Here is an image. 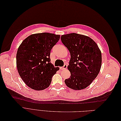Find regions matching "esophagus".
Returning a JSON list of instances; mask_svg holds the SVG:
<instances>
[{
	"label": "esophagus",
	"mask_w": 121,
	"mask_h": 121,
	"mask_svg": "<svg viewBox=\"0 0 121 121\" xmlns=\"http://www.w3.org/2000/svg\"><path fill=\"white\" fill-rule=\"evenodd\" d=\"M67 65H64V66H62V67H60V69H61V70H64V69H66V68H67Z\"/></svg>",
	"instance_id": "esophagus-1"
}]
</instances>
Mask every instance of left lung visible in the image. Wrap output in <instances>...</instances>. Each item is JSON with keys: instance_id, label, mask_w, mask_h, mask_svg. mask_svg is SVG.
I'll list each match as a JSON object with an SVG mask.
<instances>
[{"instance_id": "left-lung-1", "label": "left lung", "mask_w": 121, "mask_h": 121, "mask_svg": "<svg viewBox=\"0 0 121 121\" xmlns=\"http://www.w3.org/2000/svg\"><path fill=\"white\" fill-rule=\"evenodd\" d=\"M61 40L71 56L67 66L71 75L65 80V83L68 88L74 90L84 89L92 83L100 71L101 51L94 40L82 34H64L61 35Z\"/></svg>"}]
</instances>
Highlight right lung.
Instances as JSON below:
<instances>
[{
	"label": "right lung",
	"mask_w": 121,
	"mask_h": 121,
	"mask_svg": "<svg viewBox=\"0 0 121 121\" xmlns=\"http://www.w3.org/2000/svg\"><path fill=\"white\" fill-rule=\"evenodd\" d=\"M60 38V35L53 33H35L26 37L19 46L16 55L17 70L28 87L40 91L51 84L60 68L50 62V52Z\"/></svg>",
	"instance_id": "add662e5"
}]
</instances>
